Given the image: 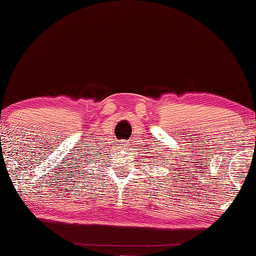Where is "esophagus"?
Here are the masks:
<instances>
[{
  "instance_id": "esophagus-1",
  "label": "esophagus",
  "mask_w": 256,
  "mask_h": 256,
  "mask_svg": "<svg viewBox=\"0 0 256 256\" xmlns=\"http://www.w3.org/2000/svg\"><path fill=\"white\" fill-rule=\"evenodd\" d=\"M121 146H124V148H126V146H128V143H127V142H122Z\"/></svg>"
}]
</instances>
